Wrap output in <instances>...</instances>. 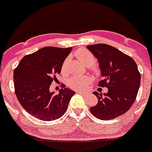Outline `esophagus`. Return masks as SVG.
Here are the masks:
<instances>
[{
    "mask_svg": "<svg viewBox=\"0 0 152 152\" xmlns=\"http://www.w3.org/2000/svg\"><path fill=\"white\" fill-rule=\"evenodd\" d=\"M77 93L80 94H82V95H86V94H88L87 93H84V92H81V91H77Z\"/></svg>",
    "mask_w": 152,
    "mask_h": 152,
    "instance_id": "esophagus-1",
    "label": "esophagus"
}]
</instances>
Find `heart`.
<instances>
[{
	"label": "heart",
	"instance_id": "1",
	"mask_svg": "<svg viewBox=\"0 0 152 152\" xmlns=\"http://www.w3.org/2000/svg\"><path fill=\"white\" fill-rule=\"evenodd\" d=\"M75 56L78 58L79 60L82 62L83 64L86 66H90L94 63V57L90 51L86 50L85 48H80L75 52ZM68 60L63 62L62 66V72L64 73L66 69ZM92 82V77L90 76H75L69 80V86L72 87L74 90H86L87 86Z\"/></svg>",
	"mask_w": 152,
	"mask_h": 152
}]
</instances>
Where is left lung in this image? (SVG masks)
<instances>
[{
  "mask_svg": "<svg viewBox=\"0 0 152 152\" xmlns=\"http://www.w3.org/2000/svg\"><path fill=\"white\" fill-rule=\"evenodd\" d=\"M86 48L99 62L103 80L98 85L108 89L104 94L94 92L98 102L90 112L98 119L113 120L125 113L135 101L141 74L133 58L111 45L96 44Z\"/></svg>",
  "mask_w": 152,
  "mask_h": 152,
  "instance_id": "8db88e82",
  "label": "left lung"
}]
</instances>
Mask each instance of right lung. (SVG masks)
<instances>
[{"label": "right lung", "mask_w": 152, "mask_h": 152, "mask_svg": "<svg viewBox=\"0 0 152 152\" xmlns=\"http://www.w3.org/2000/svg\"><path fill=\"white\" fill-rule=\"evenodd\" d=\"M69 48L44 47L20 61L14 72V85L18 100L23 108L38 119L51 121L66 113L73 90L63 88L58 94L49 90L57 80Z\"/></svg>", "instance_id": "obj_1"}]
</instances>
